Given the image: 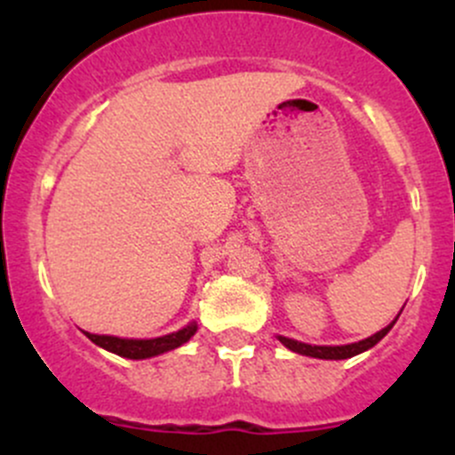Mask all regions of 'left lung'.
<instances>
[{"label": "left lung", "instance_id": "left-lung-1", "mask_svg": "<svg viewBox=\"0 0 455 455\" xmlns=\"http://www.w3.org/2000/svg\"><path fill=\"white\" fill-rule=\"evenodd\" d=\"M394 321H396V319H394ZM394 321L387 325V328L380 330V332L371 334V337L363 339V341H359V343H350V346H308V343H299V341H295V339H286V337H279V341H282L283 346L288 347V350L297 352V355L315 356V359H334V361L350 359V356L361 355V352L370 350L371 346H376V343H379L380 339H383L385 334L392 330Z\"/></svg>", "mask_w": 455, "mask_h": 455}]
</instances>
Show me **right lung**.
Returning <instances> with one entry per match:
<instances>
[{"mask_svg": "<svg viewBox=\"0 0 455 455\" xmlns=\"http://www.w3.org/2000/svg\"><path fill=\"white\" fill-rule=\"evenodd\" d=\"M198 325L189 323L187 328L178 330V332L164 334L158 339H118V337H108V334H87L90 341H94L96 346H100L103 350L114 352L118 356H125V359H149V356L163 355V352L173 350V347L182 346V343L189 341L196 334Z\"/></svg>", "mask_w": 455, "mask_h": 455, "instance_id": "obj_1", "label": "right lung"}]
</instances>
